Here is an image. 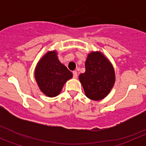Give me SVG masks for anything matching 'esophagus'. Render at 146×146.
Segmentation results:
<instances>
[{
  "label": "esophagus",
  "instance_id": "34e87169",
  "mask_svg": "<svg viewBox=\"0 0 146 146\" xmlns=\"http://www.w3.org/2000/svg\"><path fill=\"white\" fill-rule=\"evenodd\" d=\"M72 74H73V77H74V78H77V71H73Z\"/></svg>",
  "mask_w": 146,
  "mask_h": 146
}]
</instances>
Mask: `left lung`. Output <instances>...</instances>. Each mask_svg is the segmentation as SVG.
<instances>
[{"instance_id":"1","label":"left lung","mask_w":146,"mask_h":146,"mask_svg":"<svg viewBox=\"0 0 146 146\" xmlns=\"http://www.w3.org/2000/svg\"><path fill=\"white\" fill-rule=\"evenodd\" d=\"M86 72L79 79L88 98L98 101L107 96L115 83V71L110 62L100 52L88 54Z\"/></svg>"}]
</instances>
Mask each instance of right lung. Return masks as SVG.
Here are the masks:
<instances>
[{"label":"right lung","instance_id":"add662e5","mask_svg":"<svg viewBox=\"0 0 146 146\" xmlns=\"http://www.w3.org/2000/svg\"><path fill=\"white\" fill-rule=\"evenodd\" d=\"M72 75V72L59 61L55 51L45 54L35 70V78L40 90L49 97L58 96Z\"/></svg>","mask_w":146,"mask_h":146}]
</instances>
